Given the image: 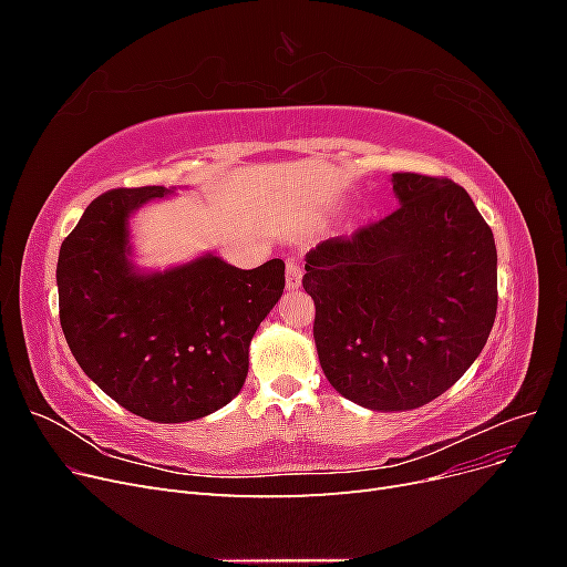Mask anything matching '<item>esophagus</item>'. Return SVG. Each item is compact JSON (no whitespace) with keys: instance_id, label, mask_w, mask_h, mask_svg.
<instances>
[{"instance_id":"1","label":"esophagus","mask_w":567,"mask_h":567,"mask_svg":"<svg viewBox=\"0 0 567 567\" xmlns=\"http://www.w3.org/2000/svg\"><path fill=\"white\" fill-rule=\"evenodd\" d=\"M300 284H302V265H300L298 257H288V262H286V288L296 290V288H300Z\"/></svg>"}]
</instances>
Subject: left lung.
I'll list each match as a JSON object with an SVG mask.
<instances>
[{"instance_id": "8db88e82", "label": "left lung", "mask_w": 567, "mask_h": 567, "mask_svg": "<svg viewBox=\"0 0 567 567\" xmlns=\"http://www.w3.org/2000/svg\"><path fill=\"white\" fill-rule=\"evenodd\" d=\"M400 208L305 257L315 342L329 383L373 411H406L450 390L496 317V246L466 188L392 175Z\"/></svg>"}]
</instances>
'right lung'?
I'll use <instances>...</instances> for the list:
<instances>
[{
  "mask_svg": "<svg viewBox=\"0 0 567 567\" xmlns=\"http://www.w3.org/2000/svg\"><path fill=\"white\" fill-rule=\"evenodd\" d=\"M169 192L101 194L56 265L61 329L78 364L120 406L156 423L203 419L241 392L250 340L286 286L284 260L238 269L213 252L136 271L130 215Z\"/></svg>",
  "mask_w": 567,
  "mask_h": 567,
  "instance_id": "obj_1",
  "label": "right lung"
}]
</instances>
